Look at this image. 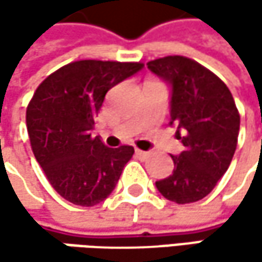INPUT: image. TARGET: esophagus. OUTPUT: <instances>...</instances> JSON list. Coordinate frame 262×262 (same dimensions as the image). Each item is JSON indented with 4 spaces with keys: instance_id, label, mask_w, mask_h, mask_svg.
<instances>
[{
    "instance_id": "obj_1",
    "label": "esophagus",
    "mask_w": 262,
    "mask_h": 262,
    "mask_svg": "<svg viewBox=\"0 0 262 262\" xmlns=\"http://www.w3.org/2000/svg\"><path fill=\"white\" fill-rule=\"evenodd\" d=\"M136 155H138L139 158H147L150 153H148V151H144V150H139V148H136Z\"/></svg>"
}]
</instances>
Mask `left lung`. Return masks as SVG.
I'll return each mask as SVG.
<instances>
[{
  "instance_id": "obj_1",
  "label": "left lung",
  "mask_w": 262,
  "mask_h": 262,
  "mask_svg": "<svg viewBox=\"0 0 262 262\" xmlns=\"http://www.w3.org/2000/svg\"><path fill=\"white\" fill-rule=\"evenodd\" d=\"M147 67L173 86L170 124L178 126L185 147L179 156H171L173 174L158 181L156 188L179 205L202 200L226 173L235 153L239 112L234 97L223 80L192 59L165 56Z\"/></svg>"
}]
</instances>
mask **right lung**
I'll return each instance as SVG.
<instances>
[{
    "label": "right lung",
    "mask_w": 262,
    "mask_h": 262,
    "mask_svg": "<svg viewBox=\"0 0 262 262\" xmlns=\"http://www.w3.org/2000/svg\"><path fill=\"white\" fill-rule=\"evenodd\" d=\"M142 67L141 62L76 60L34 91L26 114L30 145L48 182L65 200L94 206L114 191L135 150L106 147L91 130L107 91Z\"/></svg>",
    "instance_id": "add662e5"
}]
</instances>
